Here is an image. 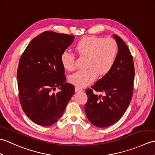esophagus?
<instances>
[{
  "label": "esophagus",
  "instance_id": "obj_1",
  "mask_svg": "<svg viewBox=\"0 0 155 155\" xmlns=\"http://www.w3.org/2000/svg\"><path fill=\"white\" fill-rule=\"evenodd\" d=\"M83 91V88H81L80 87H75V91L76 92H81V91Z\"/></svg>",
  "mask_w": 155,
  "mask_h": 155
}]
</instances>
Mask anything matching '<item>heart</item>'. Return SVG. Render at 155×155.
<instances>
[{"label": "heart", "instance_id": "1", "mask_svg": "<svg viewBox=\"0 0 155 155\" xmlns=\"http://www.w3.org/2000/svg\"><path fill=\"white\" fill-rule=\"evenodd\" d=\"M75 49L81 57H87L85 70L78 71L71 74L69 81L78 87H86L95 81L97 73L104 76L113 68L117 55L118 46L111 38L87 37L76 45ZM61 62L65 69L72 71L75 68V56L65 51L61 54Z\"/></svg>", "mask_w": 155, "mask_h": 155}]
</instances>
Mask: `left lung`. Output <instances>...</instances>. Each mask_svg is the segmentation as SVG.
Listing matches in <instances>:
<instances>
[{"label":"left lung","instance_id":"left-lung-1","mask_svg":"<svg viewBox=\"0 0 155 155\" xmlns=\"http://www.w3.org/2000/svg\"><path fill=\"white\" fill-rule=\"evenodd\" d=\"M118 54L111 70L86 90L88 97L84 110L94 126L108 127L120 119L129 105L133 93L134 67L129 48L120 37L113 35ZM105 94L95 95L93 91Z\"/></svg>","mask_w":155,"mask_h":155}]
</instances>
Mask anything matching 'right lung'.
I'll return each mask as SVG.
<instances>
[{
    "label": "right lung",
    "instance_id": "1",
    "mask_svg": "<svg viewBox=\"0 0 155 155\" xmlns=\"http://www.w3.org/2000/svg\"><path fill=\"white\" fill-rule=\"evenodd\" d=\"M67 34L45 31L31 41L19 61L18 97L23 111L41 126L55 123L63 114L74 93L65 83L61 54L74 41ZM58 87L60 91L53 92Z\"/></svg>",
    "mask_w": 155,
    "mask_h": 155
}]
</instances>
